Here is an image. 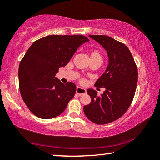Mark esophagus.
<instances>
[{
    "label": "esophagus",
    "mask_w": 160,
    "mask_h": 160,
    "mask_svg": "<svg viewBox=\"0 0 160 160\" xmlns=\"http://www.w3.org/2000/svg\"><path fill=\"white\" fill-rule=\"evenodd\" d=\"M76 95L78 96H81L82 95H84V94L87 93V90L84 88H82L81 87H76Z\"/></svg>",
    "instance_id": "34e87169"
}]
</instances>
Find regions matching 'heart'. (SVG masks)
<instances>
[{
  "label": "heart",
  "mask_w": 160,
  "mask_h": 160,
  "mask_svg": "<svg viewBox=\"0 0 160 160\" xmlns=\"http://www.w3.org/2000/svg\"><path fill=\"white\" fill-rule=\"evenodd\" d=\"M90 59H95V60L102 61L101 54L98 51H92L90 53Z\"/></svg>",
  "instance_id": "obj_1"
}]
</instances>
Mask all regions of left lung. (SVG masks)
I'll list each match as a JSON object with an SVG mask.
<instances>
[{"mask_svg": "<svg viewBox=\"0 0 160 160\" xmlns=\"http://www.w3.org/2000/svg\"><path fill=\"white\" fill-rule=\"evenodd\" d=\"M106 50L108 64L95 86L104 87L103 94L87 89L91 102L84 106V112L97 124H108L122 117L134 98L138 82V70L134 59L127 46L111 37L89 35Z\"/></svg>", "mask_w": 160, "mask_h": 160, "instance_id": "obj_1", "label": "left lung"}]
</instances>
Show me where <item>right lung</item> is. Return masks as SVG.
Segmentation results:
<instances>
[{
	"label": "right lung",
	"instance_id": "add662e5",
	"mask_svg": "<svg viewBox=\"0 0 160 160\" xmlns=\"http://www.w3.org/2000/svg\"><path fill=\"white\" fill-rule=\"evenodd\" d=\"M87 37L51 35L30 46L19 63V84L22 98L30 111L41 119L62 113L76 91L73 82L63 84L55 77L66 65Z\"/></svg>",
	"mask_w": 160,
	"mask_h": 160
}]
</instances>
